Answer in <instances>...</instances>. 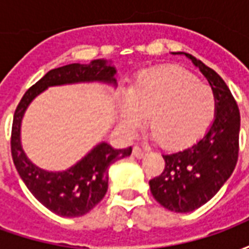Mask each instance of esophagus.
Segmentation results:
<instances>
[{"label": "esophagus", "mask_w": 249, "mask_h": 249, "mask_svg": "<svg viewBox=\"0 0 249 249\" xmlns=\"http://www.w3.org/2000/svg\"><path fill=\"white\" fill-rule=\"evenodd\" d=\"M144 155H145V151L144 149H141L140 146H133V156L136 157V159H142L144 157Z\"/></svg>", "instance_id": "1"}]
</instances>
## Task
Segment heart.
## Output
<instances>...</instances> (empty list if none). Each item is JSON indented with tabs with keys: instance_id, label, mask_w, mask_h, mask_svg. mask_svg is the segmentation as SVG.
I'll return each mask as SVG.
<instances>
[{
	"instance_id": "obj_1",
	"label": "heart",
	"mask_w": 249,
	"mask_h": 249,
	"mask_svg": "<svg viewBox=\"0 0 249 249\" xmlns=\"http://www.w3.org/2000/svg\"><path fill=\"white\" fill-rule=\"evenodd\" d=\"M213 89L178 66L141 71L120 98V120L135 129L148 113L151 137L178 149L196 141L216 114Z\"/></svg>"
}]
</instances>
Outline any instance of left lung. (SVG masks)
Listing matches in <instances>:
<instances>
[{"label": "left lung", "instance_id": "left-lung-1", "mask_svg": "<svg viewBox=\"0 0 249 249\" xmlns=\"http://www.w3.org/2000/svg\"><path fill=\"white\" fill-rule=\"evenodd\" d=\"M184 54L207 78L216 94V114L205 135L181 151L162 155L165 168L149 180L153 197L164 208L187 213L209 201L231 178L239 155L240 113L224 80L192 54Z\"/></svg>", "mask_w": 249, "mask_h": 249}]
</instances>
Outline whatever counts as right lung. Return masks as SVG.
<instances>
[{"mask_svg": "<svg viewBox=\"0 0 249 249\" xmlns=\"http://www.w3.org/2000/svg\"><path fill=\"white\" fill-rule=\"evenodd\" d=\"M117 71L108 60H93L89 64H69L52 69L26 90L16 109L12 129V157L25 185L46 208L60 216L77 217L97 205L108 191L110 164L130 156L132 146L114 149L101 141L81 160L65 171H46L30 161L21 144V125L32 101L51 87L84 82H100L117 87Z\"/></svg>", "mask_w": 249, "mask_h": 249, "instance_id": "right-lung-1", "label": "right lung"}]
</instances>
